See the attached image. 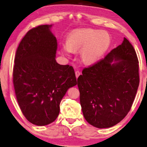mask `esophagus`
Here are the masks:
<instances>
[{"label": "esophagus", "mask_w": 147, "mask_h": 147, "mask_svg": "<svg viewBox=\"0 0 147 147\" xmlns=\"http://www.w3.org/2000/svg\"><path fill=\"white\" fill-rule=\"evenodd\" d=\"M75 75H76V78H78V76L80 75V71H75Z\"/></svg>", "instance_id": "obj_1"}]
</instances>
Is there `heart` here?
Listing matches in <instances>:
<instances>
[{
  "mask_svg": "<svg viewBox=\"0 0 147 147\" xmlns=\"http://www.w3.org/2000/svg\"><path fill=\"white\" fill-rule=\"evenodd\" d=\"M110 44V36L105 32L92 29H81L69 36L67 42L63 46L66 53L81 50V57L86 64H92L103 54Z\"/></svg>",
  "mask_w": 147,
  "mask_h": 147,
  "instance_id": "1",
  "label": "heart"
}]
</instances>
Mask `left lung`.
<instances>
[{
    "mask_svg": "<svg viewBox=\"0 0 147 147\" xmlns=\"http://www.w3.org/2000/svg\"><path fill=\"white\" fill-rule=\"evenodd\" d=\"M77 82L86 121L98 128L117 124L131 109L139 84V61L131 44L124 38L103 59L84 69Z\"/></svg>",
    "mask_w": 147,
    "mask_h": 147,
    "instance_id": "obj_1",
    "label": "left lung"
}]
</instances>
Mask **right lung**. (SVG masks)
Here are the masks:
<instances>
[{
	"instance_id": "right-lung-1",
	"label": "right lung",
	"mask_w": 147,
	"mask_h": 147,
	"mask_svg": "<svg viewBox=\"0 0 147 147\" xmlns=\"http://www.w3.org/2000/svg\"><path fill=\"white\" fill-rule=\"evenodd\" d=\"M51 27L38 25L27 32L17 48L13 68L21 111L29 122L40 126L55 120L67 90L77 84L73 67L55 61L57 43Z\"/></svg>"
}]
</instances>
